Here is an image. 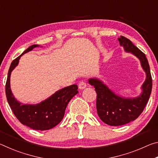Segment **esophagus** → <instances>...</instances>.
Returning <instances> with one entry per match:
<instances>
[{"mask_svg": "<svg viewBox=\"0 0 158 158\" xmlns=\"http://www.w3.org/2000/svg\"><path fill=\"white\" fill-rule=\"evenodd\" d=\"M85 88H86V84H85L84 81L79 82V89L80 90H83V89H84Z\"/></svg>", "mask_w": 158, "mask_h": 158, "instance_id": "esophagus-1", "label": "esophagus"}]
</instances>
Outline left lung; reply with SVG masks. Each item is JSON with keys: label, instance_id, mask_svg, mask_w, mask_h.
<instances>
[{"label": "left lung", "instance_id": "1", "mask_svg": "<svg viewBox=\"0 0 158 158\" xmlns=\"http://www.w3.org/2000/svg\"><path fill=\"white\" fill-rule=\"evenodd\" d=\"M118 40L125 52L132 53L139 60L146 73V79L141 86V93L134 98L117 94L97 77H90L88 80L89 84L95 87L97 93L96 106L98 116L105 123L111 126L123 125L137 119L148 102L153 85L146 55L125 37L121 35Z\"/></svg>", "mask_w": 158, "mask_h": 158}]
</instances>
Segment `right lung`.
I'll use <instances>...</instances> for the list:
<instances>
[{
  "label": "right lung",
  "mask_w": 158,
  "mask_h": 158,
  "mask_svg": "<svg viewBox=\"0 0 158 158\" xmlns=\"http://www.w3.org/2000/svg\"><path fill=\"white\" fill-rule=\"evenodd\" d=\"M39 47L38 44L32 45L12 61L7 74L5 93L8 104L19 121L32 129L42 131L52 129L62 121L69 102L79 91L77 85L73 84L57 90L46 100L35 105L23 104L17 100L10 86L12 72L18 65L21 56Z\"/></svg>",
  "instance_id": "obj_1"
}]
</instances>
